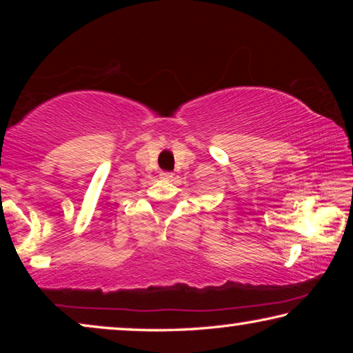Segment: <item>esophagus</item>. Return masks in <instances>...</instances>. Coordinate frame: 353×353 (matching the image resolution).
Segmentation results:
<instances>
[{
    "label": "esophagus",
    "mask_w": 353,
    "mask_h": 353,
    "mask_svg": "<svg viewBox=\"0 0 353 353\" xmlns=\"http://www.w3.org/2000/svg\"><path fill=\"white\" fill-rule=\"evenodd\" d=\"M160 179H162L163 182H170L171 179H172V174H171V172L163 171V172H160Z\"/></svg>",
    "instance_id": "1"
}]
</instances>
